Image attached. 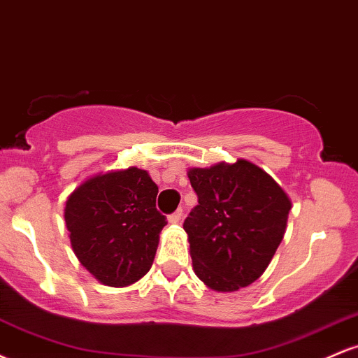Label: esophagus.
Segmentation results:
<instances>
[{"label":"esophagus","instance_id":"esophagus-1","mask_svg":"<svg viewBox=\"0 0 358 358\" xmlns=\"http://www.w3.org/2000/svg\"><path fill=\"white\" fill-rule=\"evenodd\" d=\"M182 217H183V212L176 210L175 213H171V215H168V222H170V224H180Z\"/></svg>","mask_w":358,"mask_h":358}]
</instances>
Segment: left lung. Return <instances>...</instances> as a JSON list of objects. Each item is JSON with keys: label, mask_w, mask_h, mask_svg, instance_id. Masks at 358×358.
<instances>
[{"label": "left lung", "mask_w": 358, "mask_h": 358, "mask_svg": "<svg viewBox=\"0 0 358 358\" xmlns=\"http://www.w3.org/2000/svg\"><path fill=\"white\" fill-rule=\"evenodd\" d=\"M199 205L185 219L193 271L213 291L252 285L273 261L286 232L291 200L248 159L188 168Z\"/></svg>", "instance_id": "left-lung-1"}]
</instances>
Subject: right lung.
<instances>
[{
  "label": "right lung",
  "instance_id": "add662e5",
  "mask_svg": "<svg viewBox=\"0 0 358 358\" xmlns=\"http://www.w3.org/2000/svg\"><path fill=\"white\" fill-rule=\"evenodd\" d=\"M146 170L97 173L65 200L64 219L80 264L106 286L126 287L151 269L165 215Z\"/></svg>",
  "mask_w": 358,
  "mask_h": 358
}]
</instances>
